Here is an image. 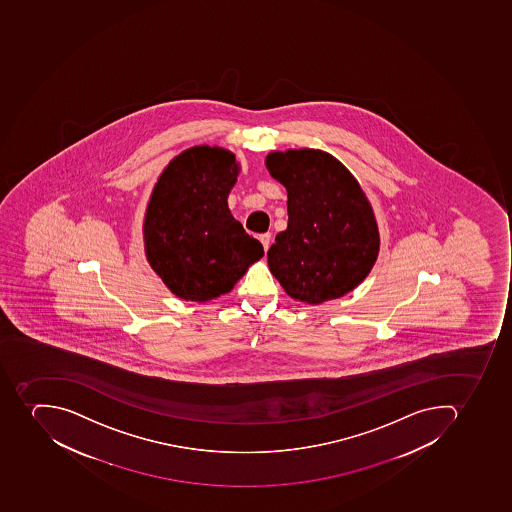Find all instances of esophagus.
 <instances>
[{
  "instance_id": "obj_1",
  "label": "esophagus",
  "mask_w": 512,
  "mask_h": 512,
  "mask_svg": "<svg viewBox=\"0 0 512 512\" xmlns=\"http://www.w3.org/2000/svg\"><path fill=\"white\" fill-rule=\"evenodd\" d=\"M259 240H261L262 246H264V251L269 250V243H270V234H269V232H267V234L259 235Z\"/></svg>"
}]
</instances>
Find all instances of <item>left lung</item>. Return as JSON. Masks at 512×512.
Here are the masks:
<instances>
[{
  "label": "left lung",
  "mask_w": 512,
  "mask_h": 512,
  "mask_svg": "<svg viewBox=\"0 0 512 512\" xmlns=\"http://www.w3.org/2000/svg\"><path fill=\"white\" fill-rule=\"evenodd\" d=\"M288 192V227L267 251L269 269L291 298H341L370 274L379 251L375 214L346 166L322 150L267 155Z\"/></svg>",
  "instance_id": "left-lung-1"
}]
</instances>
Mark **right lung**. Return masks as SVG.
I'll return each instance as SVG.
<instances>
[{
  "label": "right lung",
  "instance_id": "1",
  "mask_svg": "<svg viewBox=\"0 0 512 512\" xmlns=\"http://www.w3.org/2000/svg\"><path fill=\"white\" fill-rule=\"evenodd\" d=\"M234 153L198 145L163 171L144 222L145 253L169 290L205 302L229 293L264 256L227 206L237 181Z\"/></svg>",
  "mask_w": 512,
  "mask_h": 512
}]
</instances>
